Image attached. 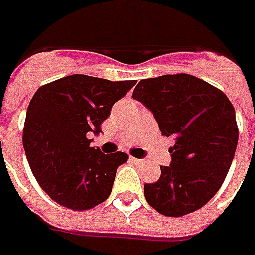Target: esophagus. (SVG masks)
Listing matches in <instances>:
<instances>
[{"label":"esophagus","mask_w":255,"mask_h":255,"mask_svg":"<svg viewBox=\"0 0 255 255\" xmlns=\"http://www.w3.org/2000/svg\"><path fill=\"white\" fill-rule=\"evenodd\" d=\"M130 162L134 163V164H143L144 160L143 159H136V157H130Z\"/></svg>","instance_id":"obj_1"}]
</instances>
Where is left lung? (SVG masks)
I'll use <instances>...</instances> for the list:
<instances>
[{
	"label": "left lung",
	"mask_w": 255,
	"mask_h": 255,
	"mask_svg": "<svg viewBox=\"0 0 255 255\" xmlns=\"http://www.w3.org/2000/svg\"><path fill=\"white\" fill-rule=\"evenodd\" d=\"M132 96L153 113L163 136L174 139L170 166L144 184L146 200L169 217L199 210L221 187L239 142L229 98L187 74L143 79Z\"/></svg>",
	"instance_id": "obj_1"
}]
</instances>
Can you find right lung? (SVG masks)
I'll return each mask as SVG.
<instances>
[{
	"instance_id": "1",
	"label": "right lung",
	"mask_w": 255,
	"mask_h": 255,
	"mask_svg": "<svg viewBox=\"0 0 255 255\" xmlns=\"http://www.w3.org/2000/svg\"><path fill=\"white\" fill-rule=\"evenodd\" d=\"M134 81L112 82L88 75H69L41 86L25 118V154L42 190L61 206L88 210L112 191L126 153L105 154L92 147L101 125Z\"/></svg>"
}]
</instances>
